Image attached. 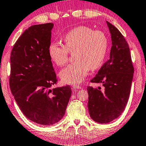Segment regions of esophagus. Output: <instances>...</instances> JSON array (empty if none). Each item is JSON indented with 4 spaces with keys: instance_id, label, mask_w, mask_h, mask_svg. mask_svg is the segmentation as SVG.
Listing matches in <instances>:
<instances>
[{
    "instance_id": "34e87169",
    "label": "esophagus",
    "mask_w": 146,
    "mask_h": 146,
    "mask_svg": "<svg viewBox=\"0 0 146 146\" xmlns=\"http://www.w3.org/2000/svg\"><path fill=\"white\" fill-rule=\"evenodd\" d=\"M72 88L74 90H78V89H81V87L79 86H78V85H74V86H72Z\"/></svg>"
}]
</instances>
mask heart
Returning a JSON list of instances; mask_svg holds the SVG:
<instances>
[{"label": "heart", "instance_id": "1", "mask_svg": "<svg viewBox=\"0 0 146 146\" xmlns=\"http://www.w3.org/2000/svg\"><path fill=\"white\" fill-rule=\"evenodd\" d=\"M65 46L52 42L48 47V54L58 66H63L68 60L69 52L73 53L72 64L60 72L62 81L77 84L83 81L90 69L95 70L102 65L107 52L108 40L101 31H93L87 26H78L63 36Z\"/></svg>", "mask_w": 146, "mask_h": 146}]
</instances>
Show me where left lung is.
Here are the masks:
<instances>
[{
	"label": "left lung",
	"mask_w": 146,
	"mask_h": 146,
	"mask_svg": "<svg viewBox=\"0 0 146 146\" xmlns=\"http://www.w3.org/2000/svg\"><path fill=\"white\" fill-rule=\"evenodd\" d=\"M111 34L110 58L102 65L91 82L104 87H88V110L92 120L108 123L121 114L130 96L134 68L130 48L117 27L106 21Z\"/></svg>",
	"instance_id": "obj_1"
}]
</instances>
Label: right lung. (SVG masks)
<instances>
[{
  "label": "right lung",
  "instance_id": "1",
  "mask_svg": "<svg viewBox=\"0 0 146 146\" xmlns=\"http://www.w3.org/2000/svg\"><path fill=\"white\" fill-rule=\"evenodd\" d=\"M53 27L51 23L29 27L14 44L10 56L11 94L27 119L43 125L61 120L72 94L70 86L51 88L57 81L48 54Z\"/></svg>",
  "mask_w": 146,
  "mask_h": 146
}]
</instances>
